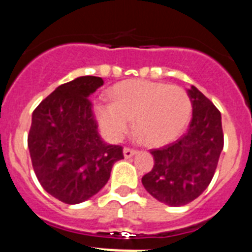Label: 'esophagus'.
<instances>
[{
	"mask_svg": "<svg viewBox=\"0 0 252 252\" xmlns=\"http://www.w3.org/2000/svg\"><path fill=\"white\" fill-rule=\"evenodd\" d=\"M136 153H137V151L135 150V149H130V148H125L124 149V157L126 158V159L133 157V155H135Z\"/></svg>",
	"mask_w": 252,
	"mask_h": 252,
	"instance_id": "34e87169",
	"label": "esophagus"
}]
</instances>
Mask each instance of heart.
I'll use <instances>...</instances> for the list:
<instances>
[{"instance_id":"obj_1","label":"heart","mask_w":252,"mask_h":252,"mask_svg":"<svg viewBox=\"0 0 252 252\" xmlns=\"http://www.w3.org/2000/svg\"><path fill=\"white\" fill-rule=\"evenodd\" d=\"M112 102L95 106V117L106 136L121 139L133 120L149 145L160 146L177 139L188 125L192 101L178 86L150 81H126L116 84Z\"/></svg>"}]
</instances>
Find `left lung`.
Listing matches in <instances>:
<instances>
[{"label": "left lung", "instance_id": "obj_1", "mask_svg": "<svg viewBox=\"0 0 252 252\" xmlns=\"http://www.w3.org/2000/svg\"><path fill=\"white\" fill-rule=\"evenodd\" d=\"M193 117L182 139L151 150L154 166L141 182L159 202L180 207L209 186L223 149L221 113L194 86L188 90Z\"/></svg>", "mask_w": 252, "mask_h": 252}]
</instances>
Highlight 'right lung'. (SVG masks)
I'll use <instances>...</instances> for the list:
<instances>
[{
	"label": "right lung",
	"mask_w": 252,
	"mask_h": 252,
	"mask_svg": "<svg viewBox=\"0 0 252 252\" xmlns=\"http://www.w3.org/2000/svg\"><path fill=\"white\" fill-rule=\"evenodd\" d=\"M103 84L93 75L59 86L32 112L28 146L37 180L66 204H78L101 190L122 146L101 139L90 95Z\"/></svg>",
	"instance_id": "1"
}]
</instances>
